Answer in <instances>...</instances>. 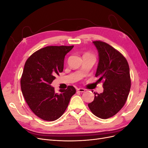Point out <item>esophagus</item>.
Here are the masks:
<instances>
[{
    "label": "esophagus",
    "instance_id": "esophagus-1",
    "mask_svg": "<svg viewBox=\"0 0 148 148\" xmlns=\"http://www.w3.org/2000/svg\"><path fill=\"white\" fill-rule=\"evenodd\" d=\"M77 91L79 92H83L85 91V89H83V88H78L77 89Z\"/></svg>",
    "mask_w": 148,
    "mask_h": 148
}]
</instances>
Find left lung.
<instances>
[{
	"label": "left lung",
	"mask_w": 148,
	"mask_h": 148,
	"mask_svg": "<svg viewBox=\"0 0 148 148\" xmlns=\"http://www.w3.org/2000/svg\"><path fill=\"white\" fill-rule=\"evenodd\" d=\"M92 43L99 55L95 76L98 83L104 80V91L95 94L88 107L96 117L107 119L119 112L127 101L131 87L130 68L123 56L109 44L100 41Z\"/></svg>",
	"instance_id": "8db88e82"
}]
</instances>
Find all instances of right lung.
Here are the masks:
<instances>
[{"instance_id":"right-lung-1","label":"right lung","mask_w":148,"mask_h":148,"mask_svg":"<svg viewBox=\"0 0 148 148\" xmlns=\"http://www.w3.org/2000/svg\"><path fill=\"white\" fill-rule=\"evenodd\" d=\"M71 46H47L31 55L25 64L21 78V89L30 109L44 120L53 121L63 115L70 100L76 92L69 86L55 91L51 83L64 70L65 56Z\"/></svg>"}]
</instances>
